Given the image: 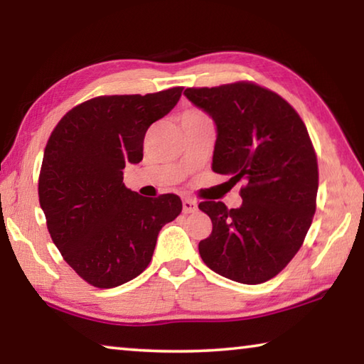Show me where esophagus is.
Wrapping results in <instances>:
<instances>
[{
	"label": "esophagus",
	"mask_w": 364,
	"mask_h": 364,
	"mask_svg": "<svg viewBox=\"0 0 364 364\" xmlns=\"http://www.w3.org/2000/svg\"><path fill=\"white\" fill-rule=\"evenodd\" d=\"M183 212L184 213L197 212V202L194 199H188V197H184V199H183Z\"/></svg>",
	"instance_id": "obj_1"
}]
</instances>
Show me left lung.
Returning <instances> with one entry per match:
<instances>
[{
	"label": "left lung",
	"mask_w": 364,
	"mask_h": 364,
	"mask_svg": "<svg viewBox=\"0 0 364 364\" xmlns=\"http://www.w3.org/2000/svg\"><path fill=\"white\" fill-rule=\"evenodd\" d=\"M184 96L217 127L215 173L245 183L241 207L199 204L213 225L199 254L228 279L262 284L297 254L316 210L318 162L305 123L279 95L254 83L188 88Z\"/></svg>",
	"instance_id": "obj_1"
}]
</instances>
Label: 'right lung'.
Returning a JSON list of instances; mask_svg holds the SVG:
<instances>
[{
	"label": "right lung",
	"instance_id": "obj_1",
	"mask_svg": "<svg viewBox=\"0 0 364 364\" xmlns=\"http://www.w3.org/2000/svg\"><path fill=\"white\" fill-rule=\"evenodd\" d=\"M183 88L100 96L69 110L43 156L38 196L64 260L91 286L117 287L151 263L159 231L181 213L175 194L143 197L123 184L143 160L144 134L180 101Z\"/></svg>",
	"mask_w": 364,
	"mask_h": 364
}]
</instances>
